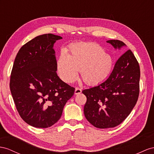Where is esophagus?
<instances>
[{
	"label": "esophagus",
	"mask_w": 154,
	"mask_h": 154,
	"mask_svg": "<svg viewBox=\"0 0 154 154\" xmlns=\"http://www.w3.org/2000/svg\"><path fill=\"white\" fill-rule=\"evenodd\" d=\"M82 92V90L79 88V87H76L75 90V94H81Z\"/></svg>",
	"instance_id": "obj_1"
}]
</instances>
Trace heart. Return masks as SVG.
<instances>
[{
    "label": "heart",
    "instance_id": "heart-1",
    "mask_svg": "<svg viewBox=\"0 0 154 154\" xmlns=\"http://www.w3.org/2000/svg\"><path fill=\"white\" fill-rule=\"evenodd\" d=\"M113 65L109 54L97 43L81 42L69 47L67 55L62 53L57 61L59 75L66 82L76 79L81 70L82 79L88 85H96L107 77Z\"/></svg>",
    "mask_w": 154,
    "mask_h": 154
}]
</instances>
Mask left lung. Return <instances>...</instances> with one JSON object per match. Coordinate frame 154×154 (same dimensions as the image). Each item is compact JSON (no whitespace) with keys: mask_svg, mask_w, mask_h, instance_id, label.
Instances as JSON below:
<instances>
[{"mask_svg":"<svg viewBox=\"0 0 154 154\" xmlns=\"http://www.w3.org/2000/svg\"><path fill=\"white\" fill-rule=\"evenodd\" d=\"M120 49L125 45L117 39L107 41ZM140 66L131 50L118 59L107 80L82 90L86 97L85 116L94 127L114 128L120 124L135 107L139 95Z\"/></svg>","mask_w":154,"mask_h":154,"instance_id":"1","label":"left lung"}]
</instances>
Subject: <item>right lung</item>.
Instances as JSON below:
<instances>
[{"label":"right lung","instance_id":"1","mask_svg":"<svg viewBox=\"0 0 154 154\" xmlns=\"http://www.w3.org/2000/svg\"><path fill=\"white\" fill-rule=\"evenodd\" d=\"M61 36L40 35L23 45L15 58L10 88L19 115L26 123L47 128L60 119L75 88L57 75L53 45Z\"/></svg>","mask_w":154,"mask_h":154}]
</instances>
